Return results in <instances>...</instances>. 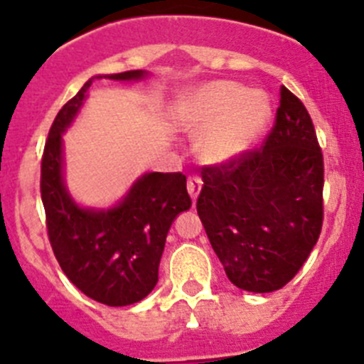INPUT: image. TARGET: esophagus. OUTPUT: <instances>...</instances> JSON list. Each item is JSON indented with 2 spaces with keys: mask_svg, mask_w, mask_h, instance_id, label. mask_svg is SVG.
Segmentation results:
<instances>
[{
  "mask_svg": "<svg viewBox=\"0 0 364 364\" xmlns=\"http://www.w3.org/2000/svg\"><path fill=\"white\" fill-rule=\"evenodd\" d=\"M201 178L199 176H190L188 181H186V188H188V194L190 198H192V201H196L199 196V192H201Z\"/></svg>",
  "mask_w": 364,
  "mask_h": 364,
  "instance_id": "esophagus-1",
  "label": "esophagus"
}]
</instances>
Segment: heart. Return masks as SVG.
Returning a JSON list of instances; mask_svg holds the SVG:
<instances>
[{"label":"heart","instance_id":"b5f03b06","mask_svg":"<svg viewBox=\"0 0 364 364\" xmlns=\"http://www.w3.org/2000/svg\"><path fill=\"white\" fill-rule=\"evenodd\" d=\"M270 101L261 90L218 81L199 88L181 103L179 119L203 132L199 152L208 163H228L247 152L270 119Z\"/></svg>","mask_w":364,"mask_h":364}]
</instances>
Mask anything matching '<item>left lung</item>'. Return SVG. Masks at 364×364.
Wrapping results in <instances>:
<instances>
[{
  "instance_id": "obj_1",
  "label": "left lung",
  "mask_w": 364,
  "mask_h": 364,
  "mask_svg": "<svg viewBox=\"0 0 364 364\" xmlns=\"http://www.w3.org/2000/svg\"><path fill=\"white\" fill-rule=\"evenodd\" d=\"M198 214L228 279L247 292L283 288L323 227L325 165L309 110L287 87L259 149L203 166Z\"/></svg>"
}]
</instances>
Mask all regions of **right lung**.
<instances>
[{"label": "right lung", "mask_w": 364, "mask_h": 364, "mask_svg": "<svg viewBox=\"0 0 364 364\" xmlns=\"http://www.w3.org/2000/svg\"><path fill=\"white\" fill-rule=\"evenodd\" d=\"M145 76V70H129L88 80L55 116L41 158L39 186L55 259L85 296L109 306L134 304L154 290L170 225L192 206L186 178L181 172H150L109 210L81 208L63 181L61 136L94 80L132 81Z\"/></svg>", "instance_id": "1"}]
</instances>
